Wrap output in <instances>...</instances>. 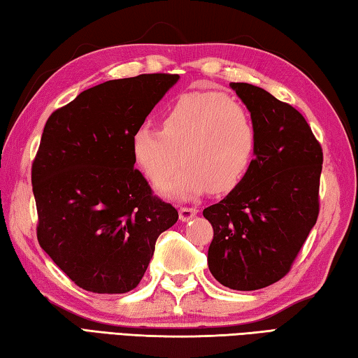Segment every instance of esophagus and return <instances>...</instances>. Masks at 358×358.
Listing matches in <instances>:
<instances>
[{"label": "esophagus", "instance_id": "34e87169", "mask_svg": "<svg viewBox=\"0 0 358 358\" xmlns=\"http://www.w3.org/2000/svg\"><path fill=\"white\" fill-rule=\"evenodd\" d=\"M196 213H198L196 208H190V207H182L180 210H179V218H180V221L187 222V221H190V220H193L194 217H196Z\"/></svg>", "mask_w": 358, "mask_h": 358}]
</instances>
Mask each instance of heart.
<instances>
[{"mask_svg": "<svg viewBox=\"0 0 358 358\" xmlns=\"http://www.w3.org/2000/svg\"><path fill=\"white\" fill-rule=\"evenodd\" d=\"M132 157L154 187L186 168L160 193L193 201L208 188L226 193L245 178L257 151V126L245 106L220 92L182 95L168 107L162 129L143 124L132 134Z\"/></svg>", "mask_w": 358, "mask_h": 358, "instance_id": "obj_1", "label": "heart"}]
</instances>
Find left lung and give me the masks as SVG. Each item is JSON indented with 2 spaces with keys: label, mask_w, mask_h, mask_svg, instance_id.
<instances>
[{
  "label": "left lung",
  "mask_w": 358,
  "mask_h": 358,
  "mask_svg": "<svg viewBox=\"0 0 358 358\" xmlns=\"http://www.w3.org/2000/svg\"><path fill=\"white\" fill-rule=\"evenodd\" d=\"M257 126V151L237 187L204 208L213 226L208 269L221 285L252 292L280 280L320 212L322 150L306 118L257 85L231 83Z\"/></svg>",
  "instance_id": "1"
}]
</instances>
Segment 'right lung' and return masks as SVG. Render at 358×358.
<instances>
[{"label": "right lung", "mask_w": 358, "mask_h": 358, "mask_svg": "<svg viewBox=\"0 0 358 358\" xmlns=\"http://www.w3.org/2000/svg\"><path fill=\"white\" fill-rule=\"evenodd\" d=\"M179 74H140L87 89L52 112L32 164L37 238L78 287L136 288L159 235L178 221L134 168L131 140Z\"/></svg>", "instance_id": "add662e5"}]
</instances>
